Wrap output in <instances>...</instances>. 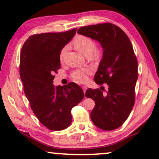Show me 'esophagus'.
<instances>
[{
	"mask_svg": "<svg viewBox=\"0 0 159 159\" xmlns=\"http://www.w3.org/2000/svg\"><path fill=\"white\" fill-rule=\"evenodd\" d=\"M82 89H83V92H84V94H85V92H86V91H87V87H86V86H82Z\"/></svg>",
	"mask_w": 159,
	"mask_h": 159,
	"instance_id": "obj_1",
	"label": "esophagus"
}]
</instances>
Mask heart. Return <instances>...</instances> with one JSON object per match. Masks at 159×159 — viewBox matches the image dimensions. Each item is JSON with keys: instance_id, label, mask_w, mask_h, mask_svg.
Listing matches in <instances>:
<instances>
[{"instance_id": "obj_1", "label": "heart", "mask_w": 159, "mask_h": 159, "mask_svg": "<svg viewBox=\"0 0 159 159\" xmlns=\"http://www.w3.org/2000/svg\"><path fill=\"white\" fill-rule=\"evenodd\" d=\"M72 44L75 49H77L78 51H80L85 56L89 57L92 56L93 57H97L99 55V51L95 49V42L92 39L88 37L87 36H77L74 39ZM66 51L67 46H65L62 48L61 53H60V59L62 60L64 58ZM89 73L90 70L89 69L76 70L72 73V78L75 81L84 83L88 80L87 75Z\"/></svg>"}]
</instances>
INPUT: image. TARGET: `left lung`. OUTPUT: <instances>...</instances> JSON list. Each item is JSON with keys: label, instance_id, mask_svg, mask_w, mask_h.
<instances>
[{"label": "left lung", "instance_id": "left-lung-1", "mask_svg": "<svg viewBox=\"0 0 159 159\" xmlns=\"http://www.w3.org/2000/svg\"><path fill=\"white\" fill-rule=\"evenodd\" d=\"M77 33L97 41L103 57L94 76L97 84L106 83V93L88 89L85 97L94 101L91 119L98 128L109 131L123 125L134 104L138 64L128 36L118 26L103 23L82 27Z\"/></svg>", "mask_w": 159, "mask_h": 159}]
</instances>
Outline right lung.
I'll return each mask as SVG.
<instances>
[{
  "mask_svg": "<svg viewBox=\"0 0 159 159\" xmlns=\"http://www.w3.org/2000/svg\"><path fill=\"white\" fill-rule=\"evenodd\" d=\"M77 29L65 32L43 33L29 37L20 53V74L26 97L40 123L51 130H62L72 122L71 110L84 98L75 82L55 87L61 68L60 53L75 35Z\"/></svg>",
  "mask_w": 159,
  "mask_h": 159,
  "instance_id": "add662e5",
  "label": "right lung"
}]
</instances>
